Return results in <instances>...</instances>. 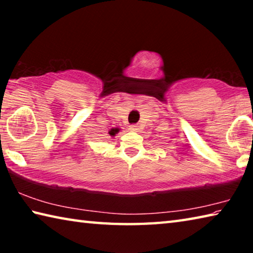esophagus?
Returning <instances> with one entry per match:
<instances>
[{"label": "esophagus", "mask_w": 253, "mask_h": 253, "mask_svg": "<svg viewBox=\"0 0 253 253\" xmlns=\"http://www.w3.org/2000/svg\"><path fill=\"white\" fill-rule=\"evenodd\" d=\"M129 129H130L131 131H137V130L139 129V128H138V126H137V125H130V126H129Z\"/></svg>", "instance_id": "1"}]
</instances>
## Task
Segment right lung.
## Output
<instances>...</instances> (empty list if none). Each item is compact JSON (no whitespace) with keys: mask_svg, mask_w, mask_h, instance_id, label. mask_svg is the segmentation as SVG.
<instances>
[{"mask_svg":"<svg viewBox=\"0 0 253 253\" xmlns=\"http://www.w3.org/2000/svg\"><path fill=\"white\" fill-rule=\"evenodd\" d=\"M117 132H118V129L117 128H115V129H111L109 131V134H110V136H115V134H117Z\"/></svg>","mask_w":253,"mask_h":253,"instance_id":"right-lung-1","label":"right lung"}]
</instances>
